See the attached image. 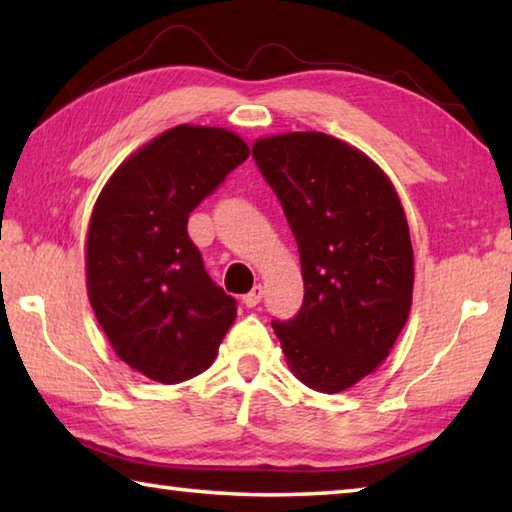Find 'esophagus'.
Instances as JSON below:
<instances>
[{
    "instance_id": "obj_1",
    "label": "esophagus",
    "mask_w": 512,
    "mask_h": 512,
    "mask_svg": "<svg viewBox=\"0 0 512 512\" xmlns=\"http://www.w3.org/2000/svg\"><path fill=\"white\" fill-rule=\"evenodd\" d=\"M262 296H264L262 284H255V287L250 289V291L246 293V296H244V305H246V307H257L259 300H262Z\"/></svg>"
}]
</instances>
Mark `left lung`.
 Returning <instances> with one entry per match:
<instances>
[{
	"label": "left lung",
	"instance_id": "8db88e82",
	"mask_svg": "<svg viewBox=\"0 0 512 512\" xmlns=\"http://www.w3.org/2000/svg\"><path fill=\"white\" fill-rule=\"evenodd\" d=\"M253 158L300 250L305 298L273 329L302 384L341 393L370 375L411 311L413 246L400 198L368 155L325 133L257 140Z\"/></svg>",
	"mask_w": 512,
	"mask_h": 512
}]
</instances>
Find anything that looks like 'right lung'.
Here are the masks:
<instances>
[{
    "label": "right lung",
    "mask_w": 512,
    "mask_h": 512,
    "mask_svg": "<svg viewBox=\"0 0 512 512\" xmlns=\"http://www.w3.org/2000/svg\"><path fill=\"white\" fill-rule=\"evenodd\" d=\"M250 155L239 135L176 126L133 153L94 205L88 296L112 350L160 384L212 366L237 300L205 271L187 235L194 207Z\"/></svg>",
    "instance_id": "add662e5"
}]
</instances>
